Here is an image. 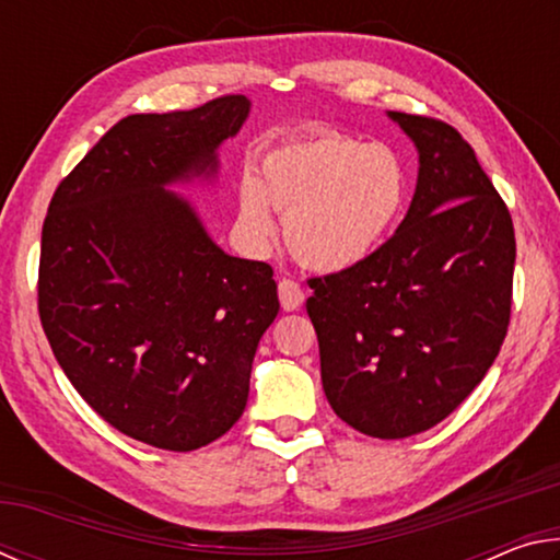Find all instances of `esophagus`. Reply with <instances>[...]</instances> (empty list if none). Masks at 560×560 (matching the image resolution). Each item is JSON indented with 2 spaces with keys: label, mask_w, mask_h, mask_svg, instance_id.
<instances>
[{
  "label": "esophagus",
  "mask_w": 560,
  "mask_h": 560,
  "mask_svg": "<svg viewBox=\"0 0 560 560\" xmlns=\"http://www.w3.org/2000/svg\"><path fill=\"white\" fill-rule=\"evenodd\" d=\"M279 301L283 311H296L303 303V289L299 281L293 279H281L279 281Z\"/></svg>",
  "instance_id": "obj_1"
}]
</instances>
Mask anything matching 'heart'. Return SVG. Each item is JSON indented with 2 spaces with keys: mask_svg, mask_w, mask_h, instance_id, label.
<instances>
[{
  "mask_svg": "<svg viewBox=\"0 0 560 560\" xmlns=\"http://www.w3.org/2000/svg\"><path fill=\"white\" fill-rule=\"evenodd\" d=\"M410 175L395 148L320 130L261 158L246 177L240 217L254 242L273 240L271 207L287 214L283 236L303 267L338 273L371 259L402 220Z\"/></svg>",
  "mask_w": 560,
  "mask_h": 560,
  "instance_id": "obj_1",
  "label": "heart"
}]
</instances>
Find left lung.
Returning a JSON list of instances; mask_svg holds the SVG:
<instances>
[{"label": "left lung", "instance_id": "1", "mask_svg": "<svg viewBox=\"0 0 560 560\" xmlns=\"http://www.w3.org/2000/svg\"><path fill=\"white\" fill-rule=\"evenodd\" d=\"M420 153L397 232L371 259L308 279L320 381L350 428L402 440L467 400L506 338L516 240L504 200L447 122L387 113Z\"/></svg>", "mask_w": 560, "mask_h": 560}]
</instances>
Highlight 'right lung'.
Instances as JSON below:
<instances>
[{
	"instance_id": "add662e5",
	"label": "right lung",
	"mask_w": 560,
	"mask_h": 560,
	"mask_svg": "<svg viewBox=\"0 0 560 560\" xmlns=\"http://www.w3.org/2000/svg\"><path fill=\"white\" fill-rule=\"evenodd\" d=\"M246 96L118 120L61 179L42 230L39 316L61 371L128 438L192 452L232 428L279 314L269 264L230 257L185 197L217 175Z\"/></svg>"
}]
</instances>
